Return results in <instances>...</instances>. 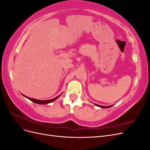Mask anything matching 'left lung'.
I'll use <instances>...</instances> for the list:
<instances>
[{"instance_id": "left-lung-1", "label": "left lung", "mask_w": 150, "mask_h": 150, "mask_svg": "<svg viewBox=\"0 0 150 150\" xmlns=\"http://www.w3.org/2000/svg\"><path fill=\"white\" fill-rule=\"evenodd\" d=\"M95 105H96V106H99V107H101V108H111V107H112V105H111V106H100V105H98V104H94Z\"/></svg>"}]
</instances>
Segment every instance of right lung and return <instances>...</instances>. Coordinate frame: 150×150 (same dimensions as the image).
<instances>
[{"mask_svg": "<svg viewBox=\"0 0 150 150\" xmlns=\"http://www.w3.org/2000/svg\"><path fill=\"white\" fill-rule=\"evenodd\" d=\"M23 96L25 98H27L28 99H30V101H32L33 102L35 103H37V104H47V103H50L51 102H53L54 101H55L56 99L60 96V95H59L58 96L54 98L53 99H49V100H46V101H41V100H38V99H33V98H29V97H27L25 96H24V95H23Z\"/></svg>", "mask_w": 150, "mask_h": 150, "instance_id": "1", "label": "right lung"}]
</instances>
